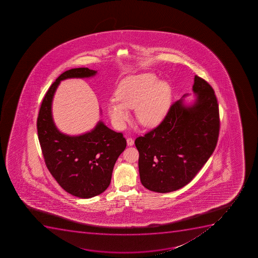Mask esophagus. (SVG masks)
Wrapping results in <instances>:
<instances>
[{
    "mask_svg": "<svg viewBox=\"0 0 258 258\" xmlns=\"http://www.w3.org/2000/svg\"><path fill=\"white\" fill-rule=\"evenodd\" d=\"M134 144H135V141H134L133 139L132 138H127V145L128 146H133Z\"/></svg>",
    "mask_w": 258,
    "mask_h": 258,
    "instance_id": "1",
    "label": "esophagus"
}]
</instances>
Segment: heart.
I'll return each mask as SVG.
<instances>
[{
	"mask_svg": "<svg viewBox=\"0 0 258 258\" xmlns=\"http://www.w3.org/2000/svg\"><path fill=\"white\" fill-rule=\"evenodd\" d=\"M111 99L107 112L112 121L122 127L130 118L128 109L136 108L139 122L153 127L162 121L171 101V88L166 81H159L154 73H144L123 80Z\"/></svg>",
	"mask_w": 258,
	"mask_h": 258,
	"instance_id": "obj_1",
	"label": "heart"
}]
</instances>
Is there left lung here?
Segmentation results:
<instances>
[{"label":"left lung","instance_id":"obj_1","mask_svg":"<svg viewBox=\"0 0 258 258\" xmlns=\"http://www.w3.org/2000/svg\"><path fill=\"white\" fill-rule=\"evenodd\" d=\"M192 91V104L182 98L174 102L157 127L136 140L141 183L151 191L166 194L186 186L216 147L220 122L214 91L198 76Z\"/></svg>","mask_w":258,"mask_h":258}]
</instances>
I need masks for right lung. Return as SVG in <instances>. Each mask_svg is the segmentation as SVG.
Returning <instances> with one entry per match:
<instances>
[{"mask_svg": "<svg viewBox=\"0 0 258 258\" xmlns=\"http://www.w3.org/2000/svg\"><path fill=\"white\" fill-rule=\"evenodd\" d=\"M88 68H75L62 73L44 96L37 120L39 144L49 172L64 191L81 199L102 194L109 186L112 170L126 148L122 133L99 121L81 136L61 133L52 117V101L61 81L88 78L97 74Z\"/></svg>", "mask_w": 258, "mask_h": 258, "instance_id": "right-lung-1", "label": "right lung"}]
</instances>
